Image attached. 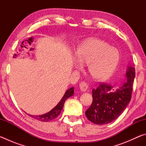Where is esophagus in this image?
Here are the masks:
<instances>
[{
	"instance_id": "esophagus-1",
	"label": "esophagus",
	"mask_w": 146,
	"mask_h": 146,
	"mask_svg": "<svg viewBox=\"0 0 146 146\" xmlns=\"http://www.w3.org/2000/svg\"><path fill=\"white\" fill-rule=\"evenodd\" d=\"M79 87H80L81 91H82V92H86L88 88V84L85 82H82L80 83Z\"/></svg>"
}]
</instances>
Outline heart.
Wrapping results in <instances>:
<instances>
[{"label": "heart", "instance_id": "heart-1", "mask_svg": "<svg viewBox=\"0 0 146 146\" xmlns=\"http://www.w3.org/2000/svg\"><path fill=\"white\" fill-rule=\"evenodd\" d=\"M76 56L81 64H88V70L93 78L103 80L111 75L117 68L120 53L117 48L97 38H88L78 46ZM80 68L81 64H75Z\"/></svg>", "mask_w": 146, "mask_h": 146}]
</instances>
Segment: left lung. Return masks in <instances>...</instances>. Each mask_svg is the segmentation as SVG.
Returning a JSON list of instances; mask_svg holds the SVG:
<instances>
[{
  "mask_svg": "<svg viewBox=\"0 0 146 146\" xmlns=\"http://www.w3.org/2000/svg\"><path fill=\"white\" fill-rule=\"evenodd\" d=\"M127 81L117 89L101 83L92 90L93 102L86 111L88 119L95 124H107L119 117L131 98L133 85L135 77V68L128 66Z\"/></svg>",
  "mask_w": 146,
  "mask_h": 146,
  "instance_id": "8db88e82",
  "label": "left lung"
}]
</instances>
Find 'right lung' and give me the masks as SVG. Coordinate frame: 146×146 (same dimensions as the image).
Returning a JSON list of instances; mask_svg holds the SVG:
<instances>
[{
  "label": "right lung",
  "mask_w": 146,
  "mask_h": 146,
  "mask_svg": "<svg viewBox=\"0 0 146 146\" xmlns=\"http://www.w3.org/2000/svg\"><path fill=\"white\" fill-rule=\"evenodd\" d=\"M74 95V88H71L69 89L68 90L66 91L65 94L63 96L61 100L58 102V104L56 105L55 108L52 109L50 111L48 112L47 113H45L44 115H29L31 117L35 118V119L42 121V122H49V121L55 119L56 117H58V116L60 115L61 113V111L62 110L64 107V102H65L66 100L69 97H71Z\"/></svg>",
  "instance_id": "1"
}]
</instances>
